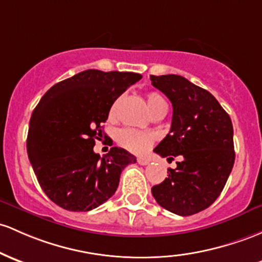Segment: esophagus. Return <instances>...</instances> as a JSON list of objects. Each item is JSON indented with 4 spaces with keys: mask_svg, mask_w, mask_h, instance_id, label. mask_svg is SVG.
I'll use <instances>...</instances> for the list:
<instances>
[{
    "mask_svg": "<svg viewBox=\"0 0 262 262\" xmlns=\"http://www.w3.org/2000/svg\"><path fill=\"white\" fill-rule=\"evenodd\" d=\"M137 162L138 164H140V165H148L149 164V160L145 159V158H138Z\"/></svg>",
    "mask_w": 262,
    "mask_h": 262,
    "instance_id": "esophagus-1",
    "label": "esophagus"
}]
</instances>
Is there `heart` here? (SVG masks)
<instances>
[{
	"label": "heart",
	"mask_w": 262,
	"mask_h": 262,
	"mask_svg": "<svg viewBox=\"0 0 262 262\" xmlns=\"http://www.w3.org/2000/svg\"><path fill=\"white\" fill-rule=\"evenodd\" d=\"M122 97L117 98L109 109V118L113 119L117 117L118 111H119L120 103H122ZM145 103L151 116L159 113L162 111H166V103L160 94L155 92H149L145 96ZM155 140L154 134L148 133V132H140L136 129L123 128L117 132V142L119 143L123 148L134 154H144Z\"/></svg>",
	"instance_id": "1"
}]
</instances>
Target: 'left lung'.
<instances>
[{
	"label": "left lung",
	"mask_w": 262,
	"mask_h": 262,
	"mask_svg": "<svg viewBox=\"0 0 262 262\" xmlns=\"http://www.w3.org/2000/svg\"><path fill=\"white\" fill-rule=\"evenodd\" d=\"M150 80L173 105L170 132L154 151L168 160L180 158L151 194L170 212L194 215L217 199L232 170L231 119L211 93L182 76H150Z\"/></svg>",
	"instance_id": "1"
}]
</instances>
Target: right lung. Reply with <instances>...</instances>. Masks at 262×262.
<instances>
[{"label":"right lung","mask_w":262,"mask_h":262,"mask_svg":"<svg viewBox=\"0 0 262 262\" xmlns=\"http://www.w3.org/2000/svg\"><path fill=\"white\" fill-rule=\"evenodd\" d=\"M140 78L133 72L87 70L54 84L39 100L30 120L27 153L54 204L89 211L116 192L122 170L137 158L118 146L100 158L93 146L114 100Z\"/></svg>","instance_id":"add662e5"}]
</instances>
